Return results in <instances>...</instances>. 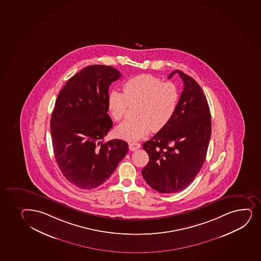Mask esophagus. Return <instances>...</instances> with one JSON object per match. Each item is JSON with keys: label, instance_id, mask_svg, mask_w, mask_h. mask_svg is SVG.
I'll return each instance as SVG.
<instances>
[{"label": "esophagus", "instance_id": "obj_1", "mask_svg": "<svg viewBox=\"0 0 261 261\" xmlns=\"http://www.w3.org/2000/svg\"><path fill=\"white\" fill-rule=\"evenodd\" d=\"M141 147V144L138 142H131L129 143V149L131 151H135V150L139 149Z\"/></svg>", "mask_w": 261, "mask_h": 261}]
</instances>
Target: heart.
Here are the masks:
<instances>
[{"label": "heart", "mask_w": 261, "mask_h": 261, "mask_svg": "<svg viewBox=\"0 0 261 261\" xmlns=\"http://www.w3.org/2000/svg\"><path fill=\"white\" fill-rule=\"evenodd\" d=\"M123 93H109L108 107L115 120L126 117L129 103L140 102L139 118L126 120L116 129L117 135L128 141L145 137L152 129L159 131L167 125L177 109L179 94L173 82H162L152 74H140L126 81Z\"/></svg>", "instance_id": "heart-1"}]
</instances>
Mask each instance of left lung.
Listing matches in <instances>:
<instances>
[{"label":"left lung","mask_w":261,"mask_h":261,"mask_svg":"<svg viewBox=\"0 0 261 261\" xmlns=\"http://www.w3.org/2000/svg\"><path fill=\"white\" fill-rule=\"evenodd\" d=\"M184 83L173 118L143 144L149 161L141 171L150 187L161 193L184 190L195 179L207 152L211 137V114L202 89L180 70Z\"/></svg>","instance_id":"obj_1"}]
</instances>
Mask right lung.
I'll return each instance as SVG.
<instances>
[{
    "instance_id": "1",
    "label": "right lung",
    "mask_w": 261,
    "mask_h": 261,
    "mask_svg": "<svg viewBox=\"0 0 261 261\" xmlns=\"http://www.w3.org/2000/svg\"><path fill=\"white\" fill-rule=\"evenodd\" d=\"M120 76L111 66L91 65L71 77L56 99L50 120L54 152L62 174L77 188L103 184L128 152L126 141H103L113 126L109 86Z\"/></svg>"
}]
</instances>
